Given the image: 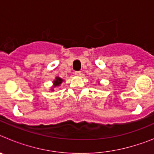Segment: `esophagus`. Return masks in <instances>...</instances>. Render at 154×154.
<instances>
[{"label": "esophagus", "mask_w": 154, "mask_h": 154, "mask_svg": "<svg viewBox=\"0 0 154 154\" xmlns=\"http://www.w3.org/2000/svg\"><path fill=\"white\" fill-rule=\"evenodd\" d=\"M75 75L77 76H80L82 75V72L80 71H76V72H75Z\"/></svg>", "instance_id": "34e87169"}]
</instances>
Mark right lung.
<instances>
[{
  "label": "right lung",
  "instance_id": "add662e5",
  "mask_svg": "<svg viewBox=\"0 0 154 154\" xmlns=\"http://www.w3.org/2000/svg\"><path fill=\"white\" fill-rule=\"evenodd\" d=\"M53 82H54V86H58V85H59L62 82V79L61 78H59V77H57Z\"/></svg>",
  "mask_w": 154,
  "mask_h": 154
}]
</instances>
